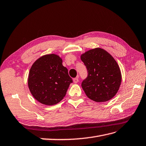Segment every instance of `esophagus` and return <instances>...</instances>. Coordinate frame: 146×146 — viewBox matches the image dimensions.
Here are the masks:
<instances>
[{"label":"esophagus","instance_id":"1","mask_svg":"<svg viewBox=\"0 0 146 146\" xmlns=\"http://www.w3.org/2000/svg\"><path fill=\"white\" fill-rule=\"evenodd\" d=\"M78 78H75L73 79V82L74 83H77L78 82Z\"/></svg>","mask_w":146,"mask_h":146}]
</instances>
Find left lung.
<instances>
[{"instance_id":"obj_1","label":"left lung","mask_w":146,"mask_h":146,"mask_svg":"<svg viewBox=\"0 0 146 146\" xmlns=\"http://www.w3.org/2000/svg\"><path fill=\"white\" fill-rule=\"evenodd\" d=\"M88 71L81 83L86 96L96 102H105L113 98L119 90L121 73L116 60L100 48L90 50L81 56Z\"/></svg>"}]
</instances>
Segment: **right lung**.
Wrapping results in <instances>:
<instances>
[{
    "mask_svg": "<svg viewBox=\"0 0 146 146\" xmlns=\"http://www.w3.org/2000/svg\"><path fill=\"white\" fill-rule=\"evenodd\" d=\"M73 83L62 60L55 54L39 58L30 70L28 85L35 99L45 105H54L65 96L70 83Z\"/></svg>",
    "mask_w": 146,
    "mask_h": 146,
    "instance_id": "right-lung-1",
    "label": "right lung"
}]
</instances>
